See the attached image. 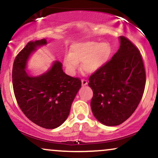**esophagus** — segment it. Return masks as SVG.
Instances as JSON below:
<instances>
[{
  "label": "esophagus",
  "instance_id": "obj_1",
  "mask_svg": "<svg viewBox=\"0 0 158 158\" xmlns=\"http://www.w3.org/2000/svg\"><path fill=\"white\" fill-rule=\"evenodd\" d=\"M87 84H88V80H87V79H81V85H82V86H85V85H86Z\"/></svg>",
  "mask_w": 158,
  "mask_h": 158
}]
</instances>
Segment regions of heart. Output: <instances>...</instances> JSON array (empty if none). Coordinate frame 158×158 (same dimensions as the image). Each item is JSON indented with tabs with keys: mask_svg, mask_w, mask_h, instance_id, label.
I'll return each instance as SVG.
<instances>
[{
	"mask_svg": "<svg viewBox=\"0 0 158 158\" xmlns=\"http://www.w3.org/2000/svg\"><path fill=\"white\" fill-rule=\"evenodd\" d=\"M111 52L109 44L95 41L79 43L73 45L69 56L64 57L66 68L71 73H75L78 64L82 62L81 68L87 73H94L107 62Z\"/></svg>",
	"mask_w": 158,
	"mask_h": 158,
	"instance_id": "b5f03b06",
	"label": "heart"
}]
</instances>
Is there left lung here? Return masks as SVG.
<instances>
[{
    "label": "left lung",
    "mask_w": 158,
    "mask_h": 158,
    "mask_svg": "<svg viewBox=\"0 0 158 158\" xmlns=\"http://www.w3.org/2000/svg\"><path fill=\"white\" fill-rule=\"evenodd\" d=\"M120 47L110 61L89 77L93 90L90 102L97 120L118 126L129 118L138 106L146 85V71L138 48L120 36Z\"/></svg>",
    "instance_id": "8db88e82"
}]
</instances>
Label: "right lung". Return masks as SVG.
Masks as SVG:
<instances>
[{
  "label": "right lung",
  "mask_w": 158,
  "mask_h": 158,
  "mask_svg": "<svg viewBox=\"0 0 158 158\" xmlns=\"http://www.w3.org/2000/svg\"><path fill=\"white\" fill-rule=\"evenodd\" d=\"M45 44L44 39L30 41L16 56L12 67V85L18 104L27 118L42 128L52 129L68 118L81 82L79 78L65 74L59 61L39 77H31L25 71L30 54Z\"/></svg>",
  "instance_id": "add662e5"
}]
</instances>
